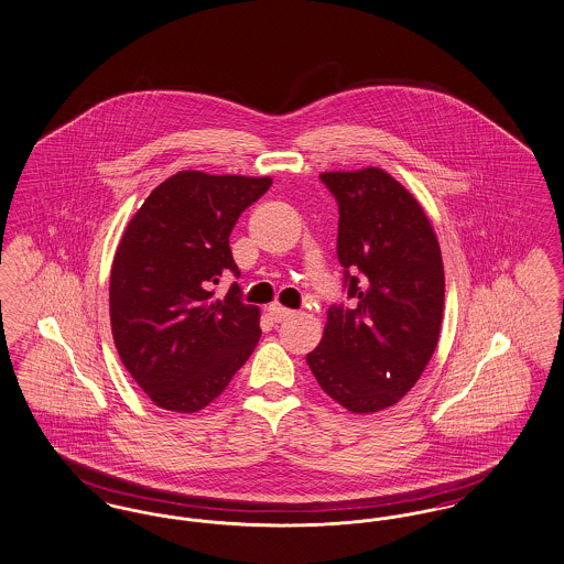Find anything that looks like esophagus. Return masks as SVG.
I'll list each match as a JSON object with an SVG mask.
<instances>
[{"instance_id": "1", "label": "esophagus", "mask_w": 564, "mask_h": 564, "mask_svg": "<svg viewBox=\"0 0 564 564\" xmlns=\"http://www.w3.org/2000/svg\"><path fill=\"white\" fill-rule=\"evenodd\" d=\"M269 315L270 319H274V322H285V319H290L294 315V311L283 306V304H279V302H272L269 306Z\"/></svg>"}]
</instances>
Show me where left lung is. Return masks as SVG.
<instances>
[{
	"label": "left lung",
	"mask_w": 564,
	"mask_h": 564,
	"mask_svg": "<svg viewBox=\"0 0 564 564\" xmlns=\"http://www.w3.org/2000/svg\"><path fill=\"white\" fill-rule=\"evenodd\" d=\"M338 200V260L355 308L329 306L306 364L355 414L402 400L425 372L444 317L442 251L423 205L384 169L327 171Z\"/></svg>",
	"instance_id": "8db88e82"
}]
</instances>
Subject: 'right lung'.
<instances>
[{"mask_svg": "<svg viewBox=\"0 0 564 564\" xmlns=\"http://www.w3.org/2000/svg\"><path fill=\"white\" fill-rule=\"evenodd\" d=\"M270 177L180 171L127 224L109 276L118 355L159 408L192 414L214 402L260 340V308L239 285L215 300L224 270L239 274L230 232Z\"/></svg>", "mask_w": 564, "mask_h": 564, "instance_id": "obj_1", "label": "right lung"}]
</instances>
